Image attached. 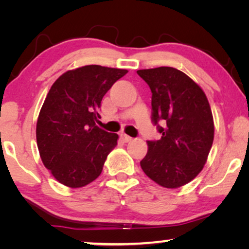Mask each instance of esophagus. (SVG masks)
<instances>
[{
	"label": "esophagus",
	"mask_w": 249,
	"mask_h": 249,
	"mask_svg": "<svg viewBox=\"0 0 249 249\" xmlns=\"http://www.w3.org/2000/svg\"><path fill=\"white\" fill-rule=\"evenodd\" d=\"M120 137H121V139H122V141H124V142H130L131 141V137H130V136H128V135H125V134H121L120 135Z\"/></svg>",
	"instance_id": "obj_1"
}]
</instances>
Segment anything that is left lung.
<instances>
[{
	"instance_id": "8db88e82",
	"label": "left lung",
	"mask_w": 249,
	"mask_h": 249,
	"mask_svg": "<svg viewBox=\"0 0 249 249\" xmlns=\"http://www.w3.org/2000/svg\"><path fill=\"white\" fill-rule=\"evenodd\" d=\"M152 90V119L161 139L147 142L141 161L145 175L165 188L185 186L202 171L214 139V122L205 93L171 67L138 70ZM163 121L164 127H160Z\"/></svg>"
}]
</instances>
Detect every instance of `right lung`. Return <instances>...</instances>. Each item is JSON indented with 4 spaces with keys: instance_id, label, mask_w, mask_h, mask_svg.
<instances>
[{
    "instance_id": "add662e5",
    "label": "right lung",
    "mask_w": 249,
    "mask_h": 249,
    "mask_svg": "<svg viewBox=\"0 0 249 249\" xmlns=\"http://www.w3.org/2000/svg\"><path fill=\"white\" fill-rule=\"evenodd\" d=\"M128 71L91 64L69 70L52 85L40 108L36 139L44 166L57 181L80 188L101 175L119 136L95 122L102 98Z\"/></svg>"
}]
</instances>
